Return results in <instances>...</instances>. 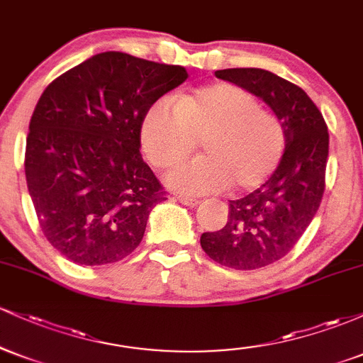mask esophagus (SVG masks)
<instances>
[{
	"mask_svg": "<svg viewBox=\"0 0 363 363\" xmlns=\"http://www.w3.org/2000/svg\"><path fill=\"white\" fill-rule=\"evenodd\" d=\"M179 201L186 206H198L199 205V199L189 198V196H179Z\"/></svg>",
	"mask_w": 363,
	"mask_h": 363,
	"instance_id": "obj_1",
	"label": "esophagus"
}]
</instances>
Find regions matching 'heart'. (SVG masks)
I'll use <instances>...</instances> for the list:
<instances>
[{
	"instance_id": "b5f03b06",
	"label": "heart",
	"mask_w": 363,
	"mask_h": 363,
	"mask_svg": "<svg viewBox=\"0 0 363 363\" xmlns=\"http://www.w3.org/2000/svg\"><path fill=\"white\" fill-rule=\"evenodd\" d=\"M198 141L203 157L174 170L169 186L186 194L220 193L228 186L247 193L277 170L285 129L251 91L225 82L179 95L174 106L153 102L140 123L141 150L160 170L182 164Z\"/></svg>"
}]
</instances>
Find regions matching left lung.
Listing matches in <instances>:
<instances>
[{"mask_svg": "<svg viewBox=\"0 0 363 363\" xmlns=\"http://www.w3.org/2000/svg\"><path fill=\"white\" fill-rule=\"evenodd\" d=\"M272 107L285 129V152L259 189L230 201L227 225L201 235V247L218 264L259 269L286 256L318 213L326 189V121L301 86L259 68L215 72Z\"/></svg>", "mask_w": 363, "mask_h": 363, "instance_id": "left-lung-1", "label": "left lung"}]
</instances>
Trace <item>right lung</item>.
Wrapping results in <instances>:
<instances>
[{"instance_id":"obj_1","label":"right lung","mask_w":363,"mask_h":363,"mask_svg":"<svg viewBox=\"0 0 363 363\" xmlns=\"http://www.w3.org/2000/svg\"><path fill=\"white\" fill-rule=\"evenodd\" d=\"M186 68L101 52L52 80L28 124L25 177L45 239L74 264L121 261L167 199L140 153V123Z\"/></svg>"}]
</instances>
